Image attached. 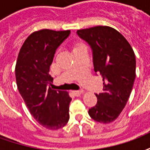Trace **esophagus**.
<instances>
[{
    "label": "esophagus",
    "instance_id": "1",
    "mask_svg": "<svg viewBox=\"0 0 150 150\" xmlns=\"http://www.w3.org/2000/svg\"><path fill=\"white\" fill-rule=\"evenodd\" d=\"M73 92V94L75 95V96H80L81 94H83V90H77V91H72Z\"/></svg>",
    "mask_w": 150,
    "mask_h": 150
}]
</instances>
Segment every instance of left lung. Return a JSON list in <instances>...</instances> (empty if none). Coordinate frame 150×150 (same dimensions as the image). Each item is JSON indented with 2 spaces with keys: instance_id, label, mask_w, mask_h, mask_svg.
Returning <instances> with one entry per match:
<instances>
[{
  "instance_id": "left-lung-1",
  "label": "left lung",
  "mask_w": 150,
  "mask_h": 150,
  "mask_svg": "<svg viewBox=\"0 0 150 150\" xmlns=\"http://www.w3.org/2000/svg\"><path fill=\"white\" fill-rule=\"evenodd\" d=\"M92 50L96 73L103 77V92L96 94L97 104L88 113L100 123L112 122L125 107L136 78L133 50L122 34L109 26L77 30Z\"/></svg>"
}]
</instances>
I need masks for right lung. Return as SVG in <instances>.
<instances>
[{"mask_svg": "<svg viewBox=\"0 0 150 150\" xmlns=\"http://www.w3.org/2000/svg\"><path fill=\"white\" fill-rule=\"evenodd\" d=\"M70 30H42L26 38L18 54L15 67L18 91L28 109L41 125L51 130L64 127L69 120L71 98L65 91L52 90L50 67Z\"/></svg>", "mask_w": 150, "mask_h": 150, "instance_id": "right-lung-1", "label": "right lung"}]
</instances>
